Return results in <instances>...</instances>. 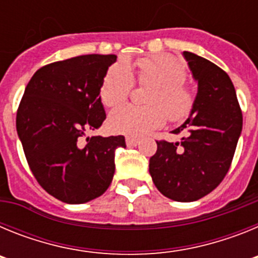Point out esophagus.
Segmentation results:
<instances>
[{
  "mask_svg": "<svg viewBox=\"0 0 258 258\" xmlns=\"http://www.w3.org/2000/svg\"><path fill=\"white\" fill-rule=\"evenodd\" d=\"M126 145L127 147H134V146H137L138 143H140V140L138 138H134V137H126Z\"/></svg>",
  "mask_w": 258,
  "mask_h": 258,
  "instance_id": "obj_1",
  "label": "esophagus"
}]
</instances>
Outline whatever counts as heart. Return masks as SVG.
I'll use <instances>...</instances> for the list:
<instances>
[{
    "instance_id": "b5f03b06",
    "label": "heart",
    "mask_w": 258,
    "mask_h": 258,
    "mask_svg": "<svg viewBox=\"0 0 258 258\" xmlns=\"http://www.w3.org/2000/svg\"><path fill=\"white\" fill-rule=\"evenodd\" d=\"M186 71L174 56L168 54L146 56L133 63L115 64L109 68L101 85L104 106L124 103L133 88V80L146 86L147 106H124L108 117L109 129L126 136H145L165 124L166 118L178 122L190 115L194 94L183 83Z\"/></svg>"
}]
</instances>
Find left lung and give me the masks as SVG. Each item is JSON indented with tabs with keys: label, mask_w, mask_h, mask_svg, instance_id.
Masks as SVG:
<instances>
[{
	"label": "left lung",
	"mask_w": 258,
	"mask_h": 258,
	"mask_svg": "<svg viewBox=\"0 0 258 258\" xmlns=\"http://www.w3.org/2000/svg\"><path fill=\"white\" fill-rule=\"evenodd\" d=\"M198 94L186 121L173 131L184 132L181 142L157 143L150 174L157 190L175 202H195L221 183L243 127L235 88L225 71L190 51L182 52Z\"/></svg>",
	"instance_id": "1"
}]
</instances>
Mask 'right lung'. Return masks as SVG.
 <instances>
[{"instance_id": "add662e5", "label": "right lung", "mask_w": 258, "mask_h": 258, "mask_svg": "<svg viewBox=\"0 0 258 258\" xmlns=\"http://www.w3.org/2000/svg\"><path fill=\"white\" fill-rule=\"evenodd\" d=\"M117 56L89 54L36 71L17 113V132L41 187L67 204H83L109 187L122 136H93L106 118L101 85Z\"/></svg>"}]
</instances>
